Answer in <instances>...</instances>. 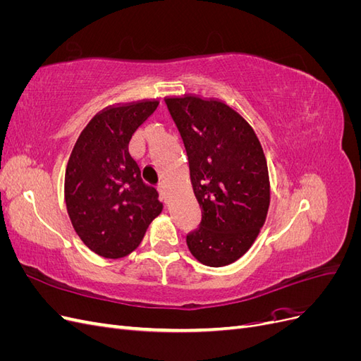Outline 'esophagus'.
Masks as SVG:
<instances>
[{
  "label": "esophagus",
  "mask_w": 361,
  "mask_h": 361,
  "mask_svg": "<svg viewBox=\"0 0 361 361\" xmlns=\"http://www.w3.org/2000/svg\"><path fill=\"white\" fill-rule=\"evenodd\" d=\"M158 191H159V195L164 203H169L170 202V191L167 188L166 183H159L158 185Z\"/></svg>",
  "instance_id": "esophagus-1"
}]
</instances>
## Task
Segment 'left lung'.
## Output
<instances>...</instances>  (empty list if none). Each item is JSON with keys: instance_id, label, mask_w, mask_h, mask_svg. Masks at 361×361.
<instances>
[{"instance_id": "obj_1", "label": "left lung", "mask_w": 361, "mask_h": 361, "mask_svg": "<svg viewBox=\"0 0 361 361\" xmlns=\"http://www.w3.org/2000/svg\"><path fill=\"white\" fill-rule=\"evenodd\" d=\"M182 137L202 223L187 235L191 255L207 267L244 256L267 220L269 176L264 149L247 120L218 99L169 97Z\"/></svg>"}]
</instances>
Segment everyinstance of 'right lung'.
I'll return each instance as SVG.
<instances>
[{
    "instance_id": "1",
    "label": "right lung",
    "mask_w": 361,
    "mask_h": 361,
    "mask_svg": "<svg viewBox=\"0 0 361 361\" xmlns=\"http://www.w3.org/2000/svg\"><path fill=\"white\" fill-rule=\"evenodd\" d=\"M158 105V99H145L108 106L90 120L73 146L64 200L75 232L102 257L133 253L162 211L158 191L141 179L128 149Z\"/></svg>"
}]
</instances>
